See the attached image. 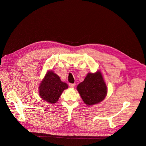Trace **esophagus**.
Masks as SVG:
<instances>
[{"mask_svg":"<svg viewBox=\"0 0 146 146\" xmlns=\"http://www.w3.org/2000/svg\"><path fill=\"white\" fill-rule=\"evenodd\" d=\"M75 85H76L75 83H70V84H69V86H70V87L72 88H74Z\"/></svg>","mask_w":146,"mask_h":146,"instance_id":"34e87169","label":"esophagus"}]
</instances>
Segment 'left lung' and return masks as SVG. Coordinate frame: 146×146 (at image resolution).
<instances>
[{
	"label": "left lung",
	"instance_id": "obj_1",
	"mask_svg": "<svg viewBox=\"0 0 146 146\" xmlns=\"http://www.w3.org/2000/svg\"><path fill=\"white\" fill-rule=\"evenodd\" d=\"M77 89L87 105H93L102 101L107 95V87L100 71L89 73Z\"/></svg>",
	"mask_w": 146,
	"mask_h": 146
}]
</instances>
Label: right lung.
<instances>
[{
	"instance_id": "add662e5",
	"label": "right lung",
	"mask_w": 146,
	"mask_h": 146,
	"mask_svg": "<svg viewBox=\"0 0 146 146\" xmlns=\"http://www.w3.org/2000/svg\"><path fill=\"white\" fill-rule=\"evenodd\" d=\"M67 88V84L61 82L59 76L50 70L46 73L40 83L39 95L45 101L55 104L63 90Z\"/></svg>"
}]
</instances>
